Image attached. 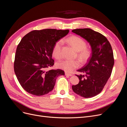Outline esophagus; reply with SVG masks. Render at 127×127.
<instances>
[{"label": "esophagus", "mask_w": 127, "mask_h": 127, "mask_svg": "<svg viewBox=\"0 0 127 127\" xmlns=\"http://www.w3.org/2000/svg\"><path fill=\"white\" fill-rule=\"evenodd\" d=\"M65 75L66 76H72L73 75L69 74V73H65Z\"/></svg>", "instance_id": "obj_1"}]
</instances>
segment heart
<instances>
[{"label": "heart", "instance_id": "heart-1", "mask_svg": "<svg viewBox=\"0 0 127 127\" xmlns=\"http://www.w3.org/2000/svg\"><path fill=\"white\" fill-rule=\"evenodd\" d=\"M67 41L78 51V57L81 62H86L89 58L91 51L89 48L86 47V42L82 38L76 36H71L67 38ZM63 45V41L62 39L59 40L55 43L52 50V54L55 58L59 59L62 57ZM57 66L66 72L69 73L79 66V62L78 60H65L58 62Z\"/></svg>", "mask_w": 127, "mask_h": 127}]
</instances>
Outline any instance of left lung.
<instances>
[{
  "instance_id": "obj_1",
  "label": "left lung",
  "mask_w": 127,
  "mask_h": 127,
  "mask_svg": "<svg viewBox=\"0 0 127 127\" xmlns=\"http://www.w3.org/2000/svg\"><path fill=\"white\" fill-rule=\"evenodd\" d=\"M72 32L85 39L92 49L88 62L77 70L85 75H76L79 82L72 86V89L82 97H92L102 91L111 75L114 64L112 46L104 35L90 29H75Z\"/></svg>"
}]
</instances>
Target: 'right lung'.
<instances>
[{"instance_id": "add662e5", "label": "right lung", "mask_w": 127, "mask_h": 127, "mask_svg": "<svg viewBox=\"0 0 127 127\" xmlns=\"http://www.w3.org/2000/svg\"><path fill=\"white\" fill-rule=\"evenodd\" d=\"M69 30H34L25 35L16 48L14 62L15 75L23 89L31 95L41 96L51 91L57 77L64 75L62 69L47 68L54 65V45Z\"/></svg>"}]
</instances>
